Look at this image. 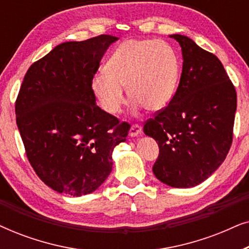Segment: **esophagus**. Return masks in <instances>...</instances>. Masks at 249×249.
Segmentation results:
<instances>
[{
  "mask_svg": "<svg viewBox=\"0 0 249 249\" xmlns=\"http://www.w3.org/2000/svg\"><path fill=\"white\" fill-rule=\"evenodd\" d=\"M141 132H142V125L135 124L130 127V130H129V136H131V137H136V136H137L138 134H141Z\"/></svg>",
  "mask_w": 249,
  "mask_h": 249,
  "instance_id": "1",
  "label": "esophagus"
}]
</instances>
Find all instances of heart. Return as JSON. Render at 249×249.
<instances>
[{
	"label": "heart",
	"mask_w": 249,
	"mask_h": 249,
	"mask_svg": "<svg viewBox=\"0 0 249 249\" xmlns=\"http://www.w3.org/2000/svg\"><path fill=\"white\" fill-rule=\"evenodd\" d=\"M178 77V57L169 44L129 39L108 59L105 72L94 77L93 89L104 110L111 114L119 113L125 103L124 87L136 107L159 111L171 101Z\"/></svg>",
	"instance_id": "1"
}]
</instances>
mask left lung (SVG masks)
<instances>
[{
  "mask_svg": "<svg viewBox=\"0 0 249 249\" xmlns=\"http://www.w3.org/2000/svg\"><path fill=\"white\" fill-rule=\"evenodd\" d=\"M182 51V72L169 104L144 124L160 148V181L190 188L206 180L232 144L237 93L221 61L187 36L170 35Z\"/></svg>",
  "mask_w": 249,
  "mask_h": 249,
  "instance_id": "left-lung-1",
  "label": "left lung"
}]
</instances>
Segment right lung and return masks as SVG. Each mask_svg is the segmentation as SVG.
<instances>
[{
    "label": "right lung",
    "mask_w": 249,
    "mask_h": 249,
    "mask_svg": "<svg viewBox=\"0 0 249 249\" xmlns=\"http://www.w3.org/2000/svg\"><path fill=\"white\" fill-rule=\"evenodd\" d=\"M118 37L67 42L34 62L16 101V120L27 159L57 193L83 196L112 171V152L130 129L96 105L94 74Z\"/></svg>",
    "instance_id": "right-lung-1"
}]
</instances>
